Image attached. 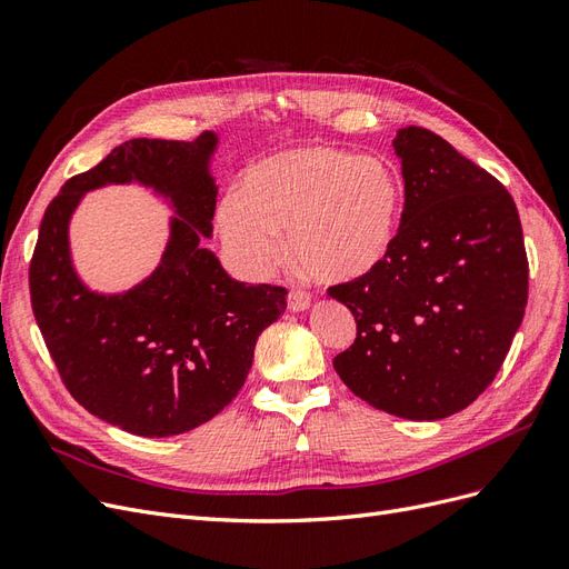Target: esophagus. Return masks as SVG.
<instances>
[{
    "label": "esophagus",
    "mask_w": 569,
    "mask_h": 569,
    "mask_svg": "<svg viewBox=\"0 0 569 569\" xmlns=\"http://www.w3.org/2000/svg\"><path fill=\"white\" fill-rule=\"evenodd\" d=\"M287 306H289V311H295V313L306 311V308L311 306V297H308L301 289H291L287 295Z\"/></svg>",
    "instance_id": "34e87169"
}]
</instances>
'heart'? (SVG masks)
<instances>
[{"instance_id":"heart-1","label":"heart","mask_w":569,"mask_h":569,"mask_svg":"<svg viewBox=\"0 0 569 569\" xmlns=\"http://www.w3.org/2000/svg\"><path fill=\"white\" fill-rule=\"evenodd\" d=\"M403 211V182L377 157L308 144L253 161L218 209L234 263L266 274L287 232L295 263L330 284L370 278L389 258Z\"/></svg>"}]
</instances>
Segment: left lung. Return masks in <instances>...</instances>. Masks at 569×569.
I'll return each instance as SVG.
<instances>
[{
  "label": "left lung",
  "mask_w": 569,
  "mask_h": 569,
  "mask_svg": "<svg viewBox=\"0 0 569 569\" xmlns=\"http://www.w3.org/2000/svg\"><path fill=\"white\" fill-rule=\"evenodd\" d=\"M406 203L370 278L330 287L356 318L335 370L358 399L406 420L468 408L522 325L529 266L508 189L425 128L393 137Z\"/></svg>",
  "instance_id": "1"
}]
</instances>
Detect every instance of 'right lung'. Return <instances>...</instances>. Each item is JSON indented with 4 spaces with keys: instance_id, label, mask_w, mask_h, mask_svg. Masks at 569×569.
Here are the masks:
<instances>
[{
    "instance_id": "add662e5",
    "label": "right lung",
    "mask_w": 569,
    "mask_h": 569,
    "mask_svg": "<svg viewBox=\"0 0 569 569\" xmlns=\"http://www.w3.org/2000/svg\"><path fill=\"white\" fill-rule=\"evenodd\" d=\"M218 134L194 142L137 137L68 180L47 206L30 263V301L66 389L92 416L137 437H176L244 387L256 339L287 308V289L237 282L211 249ZM142 183L177 213L162 261L126 292H97L70 251V220L88 191Z\"/></svg>"
}]
</instances>
